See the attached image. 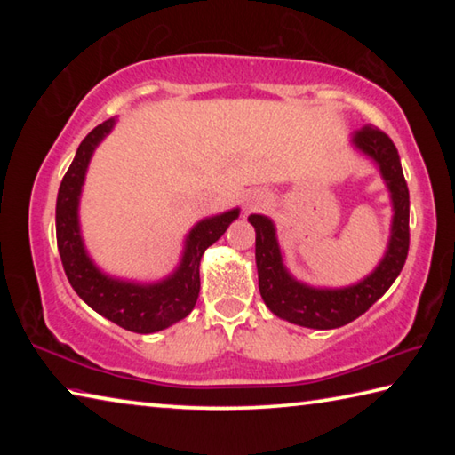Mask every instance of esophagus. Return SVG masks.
Returning a JSON list of instances; mask_svg holds the SVG:
<instances>
[{
	"label": "esophagus",
	"instance_id": "34e87169",
	"mask_svg": "<svg viewBox=\"0 0 455 455\" xmlns=\"http://www.w3.org/2000/svg\"><path fill=\"white\" fill-rule=\"evenodd\" d=\"M267 203H268V196L265 195V192H255L246 204H249V209H259V206H265Z\"/></svg>",
	"mask_w": 455,
	"mask_h": 455
}]
</instances>
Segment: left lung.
<instances>
[{
	"mask_svg": "<svg viewBox=\"0 0 455 455\" xmlns=\"http://www.w3.org/2000/svg\"><path fill=\"white\" fill-rule=\"evenodd\" d=\"M351 142L379 166L383 180L391 192V203H394L387 252L375 271L363 281L343 289H315L295 281L283 265L273 220L263 214L249 217L257 233L255 257L260 297L276 317L295 323V325L337 329L355 321L394 284L410 251V190H407L394 140L383 130L365 126L353 134Z\"/></svg>",
	"mask_w": 455,
	"mask_h": 455,
	"instance_id": "left-lung-1",
	"label": "left lung"
}]
</instances>
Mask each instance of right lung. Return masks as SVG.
Returning <instances> with one entry per match:
<instances>
[{"label":"right lung","instance_id":"obj_1","mask_svg":"<svg viewBox=\"0 0 455 455\" xmlns=\"http://www.w3.org/2000/svg\"><path fill=\"white\" fill-rule=\"evenodd\" d=\"M114 128V118L98 124L84 138L70 168L61 179L56 200V236L61 265L72 289L102 317L132 333H154L174 325L195 309L200 291V259L204 251L225 235L238 209L200 220L187 236L184 255L168 279L154 284H138L112 279L100 273L84 249L78 203L92 152Z\"/></svg>","mask_w":455,"mask_h":455}]
</instances>
